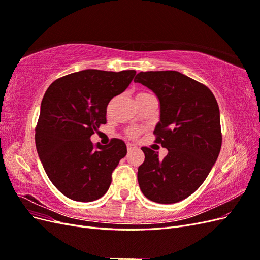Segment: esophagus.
Returning a JSON list of instances; mask_svg holds the SVG:
<instances>
[{"label": "esophagus", "mask_w": 260, "mask_h": 260, "mask_svg": "<svg viewBox=\"0 0 260 260\" xmlns=\"http://www.w3.org/2000/svg\"><path fill=\"white\" fill-rule=\"evenodd\" d=\"M127 148H128V151H129V152H131V151H133V149H137L138 147H137V145H135V144L128 143V144H127Z\"/></svg>", "instance_id": "1"}]
</instances>
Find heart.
<instances>
[{
	"mask_svg": "<svg viewBox=\"0 0 260 260\" xmlns=\"http://www.w3.org/2000/svg\"><path fill=\"white\" fill-rule=\"evenodd\" d=\"M140 94H143V93H140ZM128 136L131 137V138L138 136V130H137V129H130V130L128 131Z\"/></svg>",
	"mask_w": 260,
	"mask_h": 260,
	"instance_id": "1",
	"label": "heart"
}]
</instances>
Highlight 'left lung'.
Listing matches in <instances>:
<instances>
[{
  "label": "left lung",
  "instance_id": "left-lung-1",
  "mask_svg": "<svg viewBox=\"0 0 260 260\" xmlns=\"http://www.w3.org/2000/svg\"><path fill=\"white\" fill-rule=\"evenodd\" d=\"M135 82L158 98L154 133L156 142L168 149L160 160L158 153L142 147L140 188L153 202L178 203L198 190L218 158L222 142L218 103L206 85L175 70L141 72Z\"/></svg>",
  "mask_w": 260,
  "mask_h": 260
}]
</instances>
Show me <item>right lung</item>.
Returning <instances> with one entry per match:
<instances>
[{"label":"right lung","mask_w":260,"mask_h":260,"mask_svg":"<svg viewBox=\"0 0 260 260\" xmlns=\"http://www.w3.org/2000/svg\"><path fill=\"white\" fill-rule=\"evenodd\" d=\"M136 70L85 69L55 80L46 90L36 128V146L51 182L66 198L93 202L112 183L127 154L122 140L93 146L91 136L106 123V107L132 81Z\"/></svg>","instance_id":"right-lung-1"}]
</instances>
